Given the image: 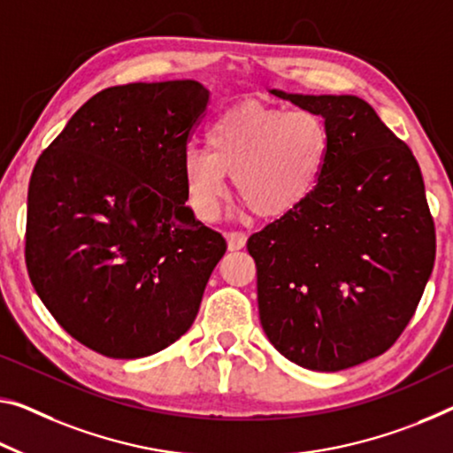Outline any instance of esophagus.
<instances>
[{
  "instance_id": "esophagus-1",
  "label": "esophagus",
  "mask_w": 453,
  "mask_h": 453,
  "mask_svg": "<svg viewBox=\"0 0 453 453\" xmlns=\"http://www.w3.org/2000/svg\"><path fill=\"white\" fill-rule=\"evenodd\" d=\"M226 242L231 250H239L247 245V234L241 231H231V233H226Z\"/></svg>"
}]
</instances>
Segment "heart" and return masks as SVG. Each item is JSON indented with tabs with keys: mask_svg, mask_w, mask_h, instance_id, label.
Segmentation results:
<instances>
[{
	"mask_svg": "<svg viewBox=\"0 0 453 453\" xmlns=\"http://www.w3.org/2000/svg\"><path fill=\"white\" fill-rule=\"evenodd\" d=\"M330 154L328 125L311 111H283L255 101L222 111L206 129V151L184 156L188 203L212 220L233 176L236 198L259 219H281L316 190Z\"/></svg>",
	"mask_w": 453,
	"mask_h": 453,
	"instance_id": "heart-1",
	"label": "heart"
}]
</instances>
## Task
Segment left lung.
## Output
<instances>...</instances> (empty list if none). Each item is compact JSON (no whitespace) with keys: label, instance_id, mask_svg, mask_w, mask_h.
<instances>
[{"label":"left lung","instance_id":"1","mask_svg":"<svg viewBox=\"0 0 453 453\" xmlns=\"http://www.w3.org/2000/svg\"><path fill=\"white\" fill-rule=\"evenodd\" d=\"M271 95L324 117L330 154L316 190L249 236L269 342L310 371L380 357L413 318L435 261L421 170L354 95Z\"/></svg>","mask_w":453,"mask_h":453}]
</instances>
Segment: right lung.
Here are the masks:
<instances>
[{"label": "right lung", "mask_w": 453, "mask_h": 453, "mask_svg": "<svg viewBox=\"0 0 453 453\" xmlns=\"http://www.w3.org/2000/svg\"><path fill=\"white\" fill-rule=\"evenodd\" d=\"M196 81L96 93L42 151L27 188L26 265L74 340L109 358L156 354L190 330L222 234L186 206Z\"/></svg>", "instance_id": "1"}]
</instances>
